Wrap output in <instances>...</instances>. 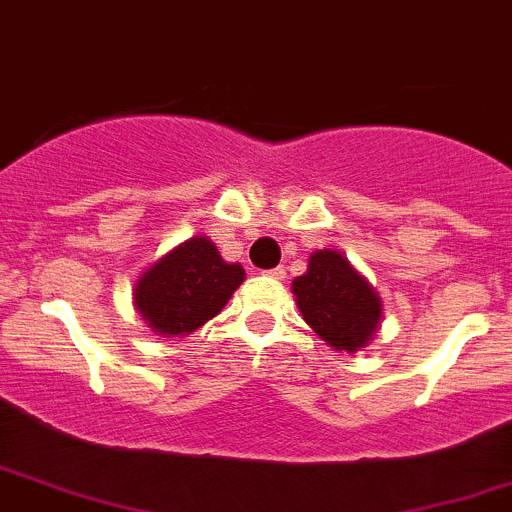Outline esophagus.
<instances>
[{"instance_id":"34e87169","label":"esophagus","mask_w":512,"mask_h":512,"mask_svg":"<svg viewBox=\"0 0 512 512\" xmlns=\"http://www.w3.org/2000/svg\"><path fill=\"white\" fill-rule=\"evenodd\" d=\"M267 277H272V279H277V282H282V279L286 277V269L284 267H274V269H269V272H265Z\"/></svg>"}]
</instances>
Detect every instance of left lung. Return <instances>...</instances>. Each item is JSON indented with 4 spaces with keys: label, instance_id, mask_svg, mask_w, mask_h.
Returning <instances> with one entry per match:
<instances>
[{
    "label": "left lung",
    "instance_id": "left-lung-1",
    "mask_svg": "<svg viewBox=\"0 0 512 512\" xmlns=\"http://www.w3.org/2000/svg\"><path fill=\"white\" fill-rule=\"evenodd\" d=\"M291 291L303 320L335 352L352 355L379 330L384 311L379 294L338 250L311 252L306 274L294 279Z\"/></svg>",
    "mask_w": 512,
    "mask_h": 512
}]
</instances>
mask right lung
<instances>
[{
	"instance_id": "right-lung-1",
	"label": "right lung",
	"mask_w": 512,
	"mask_h": 512,
	"mask_svg": "<svg viewBox=\"0 0 512 512\" xmlns=\"http://www.w3.org/2000/svg\"><path fill=\"white\" fill-rule=\"evenodd\" d=\"M245 269L226 262L206 235H194L153 262L136 282L133 306L162 338H184L223 311Z\"/></svg>"
}]
</instances>
